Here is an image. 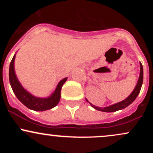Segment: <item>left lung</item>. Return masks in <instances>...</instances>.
<instances>
[{"label":"left lung","mask_w":153,"mask_h":153,"mask_svg":"<svg viewBox=\"0 0 153 153\" xmlns=\"http://www.w3.org/2000/svg\"><path fill=\"white\" fill-rule=\"evenodd\" d=\"M143 65L140 62V78H139L138 82L137 83L136 86H135L134 91H132V93L129 95V96L124 101H121V102H119L117 103H115V104L111 105L110 106L104 107V108H101V107H98L96 106H94L92 103H90L91 106L94 107L95 109L98 111H101L103 112H113V111H117L123 109V108L127 107L129 105H130L133 101L136 99V98L137 97V96L140 94V90H141L142 85H143ZM86 101L88 102V101L86 99Z\"/></svg>","instance_id":"8db88e82"}]
</instances>
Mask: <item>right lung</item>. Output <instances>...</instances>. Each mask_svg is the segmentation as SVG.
Instances as JSON below:
<instances>
[{
  "mask_svg": "<svg viewBox=\"0 0 153 153\" xmlns=\"http://www.w3.org/2000/svg\"><path fill=\"white\" fill-rule=\"evenodd\" d=\"M15 56H13L11 62L10 63L9 67V81L11 85L12 90L16 96L24 106L31 110L37 111H43L50 108H54L57 106L60 99V92L63 84L66 82L67 78H65L60 80L57 85L56 90L50 97L46 99L37 98L28 93L25 89L22 86L18 79L16 76L14 71V60Z\"/></svg>",
  "mask_w": 153,
  "mask_h": 153,
  "instance_id": "obj_1",
  "label": "right lung"
}]
</instances>
